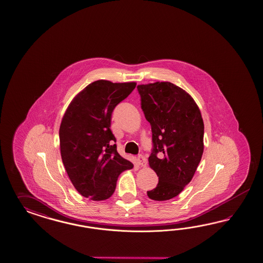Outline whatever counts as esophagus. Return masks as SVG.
Listing matches in <instances>:
<instances>
[{"instance_id": "esophagus-1", "label": "esophagus", "mask_w": 263, "mask_h": 263, "mask_svg": "<svg viewBox=\"0 0 263 263\" xmlns=\"http://www.w3.org/2000/svg\"><path fill=\"white\" fill-rule=\"evenodd\" d=\"M137 161H138L139 166H141V167H145L146 164H147L146 158H145L143 155H139L138 158H137Z\"/></svg>"}]
</instances>
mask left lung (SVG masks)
<instances>
[{
    "instance_id": "left-lung-1",
    "label": "left lung",
    "mask_w": 263,
    "mask_h": 263,
    "mask_svg": "<svg viewBox=\"0 0 263 263\" xmlns=\"http://www.w3.org/2000/svg\"><path fill=\"white\" fill-rule=\"evenodd\" d=\"M137 88L144 117L152 125L149 167L159 177L156 188L147 191V196L153 200L173 199L191 181L201 159V114L192 96L170 82L139 85Z\"/></svg>"
}]
</instances>
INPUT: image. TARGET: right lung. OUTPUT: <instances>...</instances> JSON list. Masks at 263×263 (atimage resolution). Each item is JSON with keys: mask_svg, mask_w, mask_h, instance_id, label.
Returning <instances> with one entry per match:
<instances>
[{"mask_svg": "<svg viewBox=\"0 0 263 263\" xmlns=\"http://www.w3.org/2000/svg\"><path fill=\"white\" fill-rule=\"evenodd\" d=\"M136 88L135 82L98 80L73 98L60 126L65 171L75 189L92 200L109 199L119 175L133 164L117 152L111 112Z\"/></svg>", "mask_w": 263, "mask_h": 263, "instance_id": "add662e5", "label": "right lung"}]
</instances>
